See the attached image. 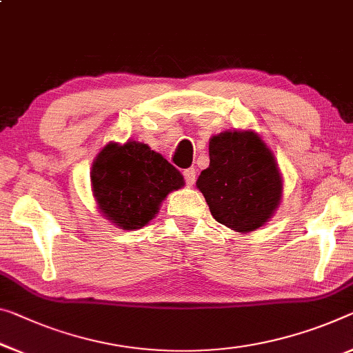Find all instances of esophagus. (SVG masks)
<instances>
[{
    "label": "esophagus",
    "mask_w": 353,
    "mask_h": 353,
    "mask_svg": "<svg viewBox=\"0 0 353 353\" xmlns=\"http://www.w3.org/2000/svg\"><path fill=\"white\" fill-rule=\"evenodd\" d=\"M183 175H184V180L188 183V186H192L195 183V169H186L183 172Z\"/></svg>",
    "instance_id": "34e87169"
}]
</instances>
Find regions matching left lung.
Listing matches in <instances>:
<instances>
[{
  "mask_svg": "<svg viewBox=\"0 0 353 353\" xmlns=\"http://www.w3.org/2000/svg\"><path fill=\"white\" fill-rule=\"evenodd\" d=\"M213 218L248 233L268 222L281 203L283 176L254 131H225L210 140V165L197 180Z\"/></svg>",
  "mask_w": 353,
  "mask_h": 353,
  "instance_id": "1",
  "label": "left lung"
}]
</instances>
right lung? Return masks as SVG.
Listing matches in <instances>:
<instances>
[{"mask_svg":"<svg viewBox=\"0 0 353 353\" xmlns=\"http://www.w3.org/2000/svg\"><path fill=\"white\" fill-rule=\"evenodd\" d=\"M91 186L101 213L123 230L142 229L158 214L169 192L184 186V178L148 145L128 140L110 142L96 156Z\"/></svg>","mask_w":353,"mask_h":353,"instance_id":"1","label":"right lung"}]
</instances>
